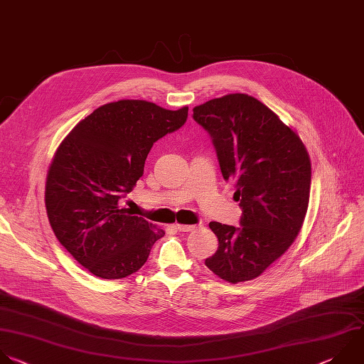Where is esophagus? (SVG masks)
I'll return each instance as SVG.
<instances>
[{
    "label": "esophagus",
    "instance_id": "obj_1",
    "mask_svg": "<svg viewBox=\"0 0 364 364\" xmlns=\"http://www.w3.org/2000/svg\"><path fill=\"white\" fill-rule=\"evenodd\" d=\"M176 228L178 230V231H181V232H188V231H193V230H196L197 228V225H187V224H176Z\"/></svg>",
    "mask_w": 364,
    "mask_h": 364
}]
</instances>
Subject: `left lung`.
Segmentation results:
<instances>
[{
    "label": "left lung",
    "mask_w": 364,
    "mask_h": 364,
    "mask_svg": "<svg viewBox=\"0 0 364 364\" xmlns=\"http://www.w3.org/2000/svg\"><path fill=\"white\" fill-rule=\"evenodd\" d=\"M210 134L224 180L235 181L240 227L211 221L217 252L205 266L228 283L259 277L291 246L310 197L311 164L300 137L247 94H228L193 108Z\"/></svg>",
    "instance_id": "obj_1"
}]
</instances>
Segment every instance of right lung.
Masks as SVG:
<instances>
[{
	"label": "right lung",
	"instance_id": "1",
	"mask_svg": "<svg viewBox=\"0 0 364 364\" xmlns=\"http://www.w3.org/2000/svg\"><path fill=\"white\" fill-rule=\"evenodd\" d=\"M187 115L188 107L108 102L81 119L55 151L46 184L48 220L65 250L94 276L136 273L166 234L119 200L143 176L153 144L184 126Z\"/></svg>",
	"mask_w": 364,
	"mask_h": 364
}]
</instances>
